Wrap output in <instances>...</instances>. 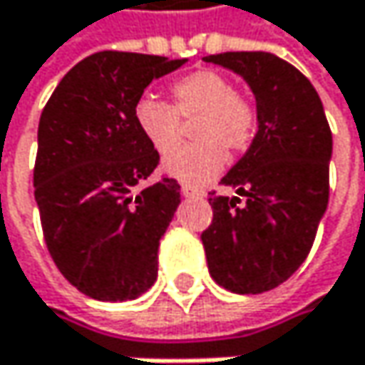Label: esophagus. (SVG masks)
Wrapping results in <instances>:
<instances>
[{
    "instance_id": "obj_1",
    "label": "esophagus",
    "mask_w": 365,
    "mask_h": 365,
    "mask_svg": "<svg viewBox=\"0 0 365 365\" xmlns=\"http://www.w3.org/2000/svg\"><path fill=\"white\" fill-rule=\"evenodd\" d=\"M182 194L185 196V198H200L205 192H202V190H198V187H194V185H187V183H183Z\"/></svg>"
}]
</instances>
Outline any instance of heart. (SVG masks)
Returning <instances> with one entry per match:
<instances>
[{"label":"heart","instance_id":"b5f03b06","mask_svg":"<svg viewBox=\"0 0 365 365\" xmlns=\"http://www.w3.org/2000/svg\"><path fill=\"white\" fill-rule=\"evenodd\" d=\"M173 106L143 95L133 108V122L143 141L158 154L169 156L181 140V120L199 115L192 129L197 141L167 158L165 171L194 185L213 180L226 167V148L245 152L257 130L254 101L235 91L230 78L213 69H198L171 86Z\"/></svg>","mask_w":365,"mask_h":365}]
</instances>
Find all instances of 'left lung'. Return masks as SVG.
<instances>
[{
	"label": "left lung",
	"instance_id": "left-lung-1",
	"mask_svg": "<svg viewBox=\"0 0 365 365\" xmlns=\"http://www.w3.org/2000/svg\"><path fill=\"white\" fill-rule=\"evenodd\" d=\"M202 61L239 73L257 110L250 150L222 178L237 196H209L213 220L200 235L207 266L224 289L262 294L287 281L313 247L328 209L331 130L317 91L287 61L270 52Z\"/></svg>",
	"mask_w": 365,
	"mask_h": 365
}]
</instances>
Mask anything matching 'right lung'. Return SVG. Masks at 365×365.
Here are the masks:
<instances>
[{"mask_svg":"<svg viewBox=\"0 0 365 365\" xmlns=\"http://www.w3.org/2000/svg\"><path fill=\"white\" fill-rule=\"evenodd\" d=\"M183 63L95 52L67 71L41 111L34 185L43 241L61 274L95 300H135L158 277L180 183L163 178L139 190L160 156L135 128L133 108L152 80Z\"/></svg>","mask_w":365,"mask_h":365,"instance_id":"add662e5","label":"right lung"}]
</instances>
